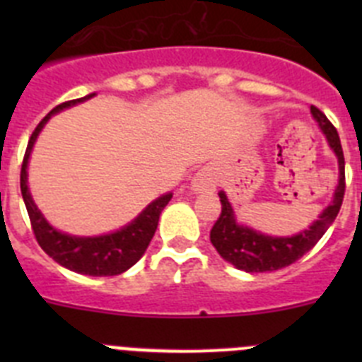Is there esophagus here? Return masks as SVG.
<instances>
[{"label": "esophagus", "instance_id": "esophagus-1", "mask_svg": "<svg viewBox=\"0 0 362 362\" xmlns=\"http://www.w3.org/2000/svg\"><path fill=\"white\" fill-rule=\"evenodd\" d=\"M192 188H194V192H197V194H203V192L214 190V188H216V181H214L210 172L201 170L199 174L194 177V181H192Z\"/></svg>", "mask_w": 362, "mask_h": 362}]
</instances>
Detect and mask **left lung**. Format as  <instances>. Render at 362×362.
<instances>
[{
    "label": "left lung",
    "instance_id": "1",
    "mask_svg": "<svg viewBox=\"0 0 362 362\" xmlns=\"http://www.w3.org/2000/svg\"><path fill=\"white\" fill-rule=\"evenodd\" d=\"M310 110H312L313 117L317 119L322 132L326 134V139L339 159V185L334 201L332 204H328V209L322 210L319 219L305 232L292 235V238H270V235L255 232L248 226L238 225L233 219V210L226 199L225 192H221V214L210 230V241L216 246L221 257L239 270L257 274V272H274L290 267L317 245L319 239L325 235L326 230L330 228L341 210L344 190H346L344 153L341 139H339L337 130L330 123V119L317 107H312Z\"/></svg>",
    "mask_w": 362,
    "mask_h": 362
}]
</instances>
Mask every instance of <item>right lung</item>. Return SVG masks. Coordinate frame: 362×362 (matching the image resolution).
I'll return each mask as SVG.
<instances>
[{
  "mask_svg": "<svg viewBox=\"0 0 362 362\" xmlns=\"http://www.w3.org/2000/svg\"><path fill=\"white\" fill-rule=\"evenodd\" d=\"M92 95H85L81 99H70L65 103L57 105L56 108L47 114L43 119L40 121L34 132H32L30 139H28L27 152H25L23 165H21V175H19V185H21V196H23L25 206H27L28 217H30L32 232L36 238L37 245L43 248L50 257L59 263L62 267L69 268L72 272H78L83 276H117L123 274L124 270H129L132 264H136L141 255L145 254L146 246L152 241L156 228H158V221L161 216L163 209H165L168 201L172 199V194H165L153 203H150L137 219H134L129 226L117 230L108 235H99V238H72L66 233L57 232L56 228L45 221L37 206L34 204L30 197V192L27 187V163L28 156L34 141H36L37 134L43 129V124L49 121V117L56 112L63 110L66 107H72L76 103H81L90 99Z\"/></svg>",
  "mask_w": 362,
  "mask_h": 362,
  "instance_id": "add662e5",
  "label": "right lung"
}]
</instances>
